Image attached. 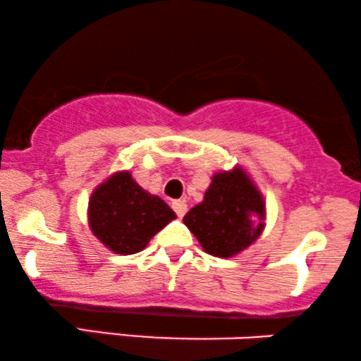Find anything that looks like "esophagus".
Here are the masks:
<instances>
[{"instance_id":"1","label":"esophagus","mask_w":361,"mask_h":361,"mask_svg":"<svg viewBox=\"0 0 361 361\" xmlns=\"http://www.w3.org/2000/svg\"><path fill=\"white\" fill-rule=\"evenodd\" d=\"M173 210H175L178 217H183L188 210V205H186L185 200H173Z\"/></svg>"}]
</instances>
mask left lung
<instances>
[{"instance_id": "8db88e82", "label": "left lung", "mask_w": 361, "mask_h": 361, "mask_svg": "<svg viewBox=\"0 0 361 361\" xmlns=\"http://www.w3.org/2000/svg\"><path fill=\"white\" fill-rule=\"evenodd\" d=\"M263 195L243 168L215 173L204 202L183 217L204 251L233 258L250 247L264 229Z\"/></svg>"}]
</instances>
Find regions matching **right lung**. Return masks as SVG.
I'll return each mask as SVG.
<instances>
[{
    "label": "right lung",
    "mask_w": 361,
    "mask_h": 361,
    "mask_svg": "<svg viewBox=\"0 0 361 361\" xmlns=\"http://www.w3.org/2000/svg\"><path fill=\"white\" fill-rule=\"evenodd\" d=\"M176 219L164 200L135 183L130 171H117L91 193V233L110 251L134 255L142 251L163 227Z\"/></svg>",
    "instance_id": "right-lung-1"
}]
</instances>
